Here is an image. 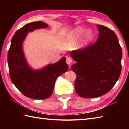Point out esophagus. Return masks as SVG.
<instances>
[{"label": "esophagus", "mask_w": 129, "mask_h": 129, "mask_svg": "<svg viewBox=\"0 0 129 129\" xmlns=\"http://www.w3.org/2000/svg\"><path fill=\"white\" fill-rule=\"evenodd\" d=\"M66 62L68 65H70L72 63V59L70 56H67L66 58Z\"/></svg>", "instance_id": "esophagus-1"}]
</instances>
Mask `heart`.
Returning <instances> with one entry per match:
<instances>
[{
  "instance_id": "1",
  "label": "heart",
  "mask_w": 129,
  "mask_h": 129,
  "mask_svg": "<svg viewBox=\"0 0 129 129\" xmlns=\"http://www.w3.org/2000/svg\"><path fill=\"white\" fill-rule=\"evenodd\" d=\"M83 35L80 48H83L91 43L94 38V33L91 30H87L81 26H78L65 35L64 39L67 43H73L78 40Z\"/></svg>"
}]
</instances>
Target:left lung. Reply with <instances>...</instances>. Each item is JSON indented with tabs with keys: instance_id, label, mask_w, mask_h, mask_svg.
I'll return each instance as SVG.
<instances>
[{
	"instance_id": "obj_1",
	"label": "left lung",
	"mask_w": 129,
	"mask_h": 129,
	"mask_svg": "<svg viewBox=\"0 0 129 129\" xmlns=\"http://www.w3.org/2000/svg\"><path fill=\"white\" fill-rule=\"evenodd\" d=\"M98 40L87 47L72 51L76 62L71 68L76 74L75 89L84 98H95L108 92L118 80L121 72L122 49L115 33L97 25Z\"/></svg>"
}]
</instances>
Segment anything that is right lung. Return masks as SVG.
I'll return each mask as SVG.
<instances>
[{
    "mask_svg": "<svg viewBox=\"0 0 129 129\" xmlns=\"http://www.w3.org/2000/svg\"><path fill=\"white\" fill-rule=\"evenodd\" d=\"M42 21L26 24L14 35L8 54V62L11 80L25 96L34 99H45L53 92L57 78L68 70L65 57L59 61L46 65L39 70H34L26 61L23 44L29 32L37 29L48 28Z\"/></svg>",
    "mask_w": 129,
    "mask_h": 129,
    "instance_id": "obj_1",
    "label": "right lung"
}]
</instances>
